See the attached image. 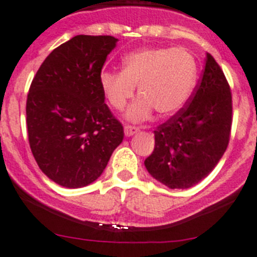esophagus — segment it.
<instances>
[{
    "instance_id": "obj_1",
    "label": "esophagus",
    "mask_w": 257,
    "mask_h": 257,
    "mask_svg": "<svg viewBox=\"0 0 257 257\" xmlns=\"http://www.w3.org/2000/svg\"><path fill=\"white\" fill-rule=\"evenodd\" d=\"M138 131H140V128H138V126H134V125H125V126H124V133H125L126 137L133 136V134H136Z\"/></svg>"
}]
</instances>
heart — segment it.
I'll use <instances>...</instances> for the list:
<instances>
[{"instance_id":"heart-1","label":"heart","mask_w":257,"mask_h":257,"mask_svg":"<svg viewBox=\"0 0 257 257\" xmlns=\"http://www.w3.org/2000/svg\"><path fill=\"white\" fill-rule=\"evenodd\" d=\"M198 76L194 56L184 48L150 47L128 53L121 71H102L100 87L107 104L121 111L141 96L126 112L129 120H145L153 110L164 116L176 114L190 99Z\"/></svg>"}]
</instances>
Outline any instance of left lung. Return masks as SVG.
I'll use <instances>...</instances> for the list:
<instances>
[{
    "label": "left lung",
    "instance_id": "left-lung-1",
    "mask_svg": "<svg viewBox=\"0 0 257 257\" xmlns=\"http://www.w3.org/2000/svg\"><path fill=\"white\" fill-rule=\"evenodd\" d=\"M232 93L210 56L185 106L155 131V150L145 165L170 189H189L213 171L231 137Z\"/></svg>",
    "mask_w": 257,
    "mask_h": 257
}]
</instances>
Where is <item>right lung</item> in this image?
Listing matches in <instances>:
<instances>
[{"instance_id":"obj_1","label":"right lung","mask_w":257,"mask_h":257,"mask_svg":"<svg viewBox=\"0 0 257 257\" xmlns=\"http://www.w3.org/2000/svg\"><path fill=\"white\" fill-rule=\"evenodd\" d=\"M117 39L77 35L53 50L26 99L29 145L39 169L58 185L93 183L123 142V125L105 104L100 73Z\"/></svg>"}]
</instances>
